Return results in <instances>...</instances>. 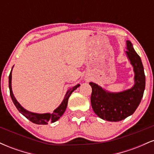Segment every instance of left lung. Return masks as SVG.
Instances as JSON below:
<instances>
[{
  "label": "left lung",
  "instance_id": "obj_1",
  "mask_svg": "<svg viewBox=\"0 0 154 154\" xmlns=\"http://www.w3.org/2000/svg\"><path fill=\"white\" fill-rule=\"evenodd\" d=\"M126 54L135 73V84L130 89L119 93L107 91L94 82L91 97L93 111L100 119L109 122H119L132 115L138 107L143 95L146 76L140 57L134 50L130 40H127Z\"/></svg>",
  "mask_w": 154,
  "mask_h": 154
}]
</instances>
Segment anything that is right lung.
<instances>
[{
	"label": "right lung",
	"instance_id": "right-lung-1",
	"mask_svg": "<svg viewBox=\"0 0 154 154\" xmlns=\"http://www.w3.org/2000/svg\"><path fill=\"white\" fill-rule=\"evenodd\" d=\"M11 72H12V69L11 71L9 77H8V86H9L11 98L12 100H13V103H14L15 106L17 107V109H18L19 111L21 113V114H23L26 119H29V121L32 122L37 124V125H47L48 122H55L57 121L58 119H59V118L63 115L65 110H66L67 103H68V99L72 93V92L75 91V90L78 87H79V85H80L79 84H77V85L74 86L73 88H70V89L66 92L63 101L61 102V103L60 104L59 107L56 108V109H55L52 114H51V113L38 114V113L31 112V111L26 110L25 109H24V108L20 105V103H19L17 100V99L15 98L14 95L13 94V91H12V88H11Z\"/></svg>",
	"mask_w": 154,
	"mask_h": 154
}]
</instances>
